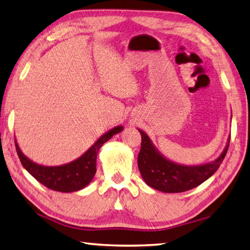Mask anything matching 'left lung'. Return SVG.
<instances>
[{"label":"left lung","instance_id":"obj_1","mask_svg":"<svg viewBox=\"0 0 250 250\" xmlns=\"http://www.w3.org/2000/svg\"><path fill=\"white\" fill-rule=\"evenodd\" d=\"M138 132L142 135V147L137 159L139 172L147 186L165 193H180L207 181L224 160L229 145V138L222 154L211 163L185 166L166 158L145 132L139 128Z\"/></svg>","mask_w":250,"mask_h":250}]
</instances>
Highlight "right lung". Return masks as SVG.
Here are the masks:
<instances>
[{"label": "right lung", "instance_id": "right-lung-1", "mask_svg": "<svg viewBox=\"0 0 250 250\" xmlns=\"http://www.w3.org/2000/svg\"><path fill=\"white\" fill-rule=\"evenodd\" d=\"M123 128L124 127L120 125L109 129L81 157L71 163L61 166H42L34 163L23 154L19 144L15 141L16 151L23 167L42 185L54 191L64 192V193L76 192L85 188L93 180L96 172V156H98L100 148L114 135L122 132Z\"/></svg>", "mask_w": 250, "mask_h": 250}]
</instances>
